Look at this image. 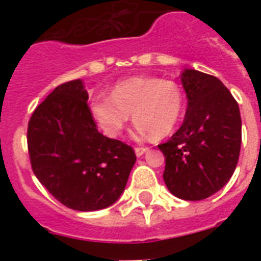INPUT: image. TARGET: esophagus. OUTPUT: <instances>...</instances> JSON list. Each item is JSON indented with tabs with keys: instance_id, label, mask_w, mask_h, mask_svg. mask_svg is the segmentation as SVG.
Segmentation results:
<instances>
[{
	"instance_id": "obj_1",
	"label": "esophagus",
	"mask_w": 261,
	"mask_h": 261,
	"mask_svg": "<svg viewBox=\"0 0 261 261\" xmlns=\"http://www.w3.org/2000/svg\"><path fill=\"white\" fill-rule=\"evenodd\" d=\"M149 150V147H143V146H137L135 147V154L138 155V157H141V155L143 154V153H146V151Z\"/></svg>"
}]
</instances>
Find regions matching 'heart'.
Segmentation results:
<instances>
[{"mask_svg": "<svg viewBox=\"0 0 261 261\" xmlns=\"http://www.w3.org/2000/svg\"><path fill=\"white\" fill-rule=\"evenodd\" d=\"M184 110L181 87L172 80L138 75L123 80L110 94H94L89 104L92 118L102 133L119 137L133 118L139 135L163 138L173 130Z\"/></svg>", "mask_w": 261, "mask_h": 261, "instance_id": "b5f03b06", "label": "heart"}]
</instances>
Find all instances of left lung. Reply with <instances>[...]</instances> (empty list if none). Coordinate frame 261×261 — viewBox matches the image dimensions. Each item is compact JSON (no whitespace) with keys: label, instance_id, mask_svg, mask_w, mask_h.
Instances as JSON below:
<instances>
[{"label":"left lung","instance_id":"8db88e82","mask_svg":"<svg viewBox=\"0 0 261 261\" xmlns=\"http://www.w3.org/2000/svg\"><path fill=\"white\" fill-rule=\"evenodd\" d=\"M188 98L181 127L159 145L165 157L164 181L174 196L202 200L222 188L239 163L241 116L234 97L217 77L184 70Z\"/></svg>","mask_w":261,"mask_h":261}]
</instances>
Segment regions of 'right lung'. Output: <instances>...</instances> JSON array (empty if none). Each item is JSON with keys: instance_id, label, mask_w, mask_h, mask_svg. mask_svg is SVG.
Here are the masks:
<instances>
[{"instance_id": "1", "label": "right lung", "mask_w": 261, "mask_h": 261, "mask_svg": "<svg viewBox=\"0 0 261 261\" xmlns=\"http://www.w3.org/2000/svg\"><path fill=\"white\" fill-rule=\"evenodd\" d=\"M27 143L39 181L58 202L79 211L116 202L137 160L133 147L97 130L80 80L58 85L35 108Z\"/></svg>"}]
</instances>
